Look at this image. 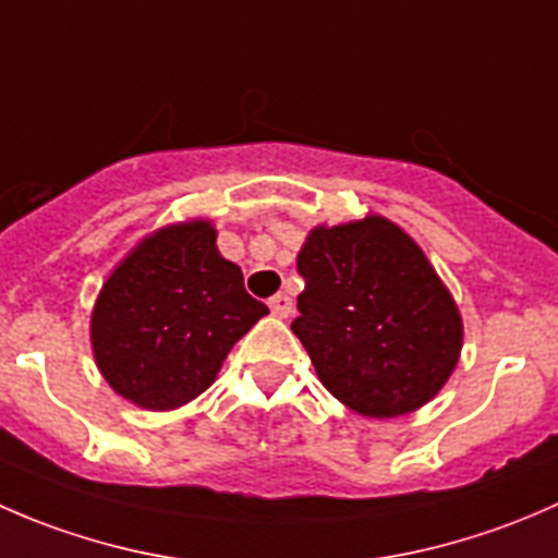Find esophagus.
I'll return each mask as SVG.
<instances>
[{"mask_svg":"<svg viewBox=\"0 0 558 558\" xmlns=\"http://www.w3.org/2000/svg\"><path fill=\"white\" fill-rule=\"evenodd\" d=\"M269 311H272V315H278V318H289V315H291V296L275 294L272 300H269Z\"/></svg>","mask_w":558,"mask_h":558,"instance_id":"1","label":"esophagus"}]
</instances>
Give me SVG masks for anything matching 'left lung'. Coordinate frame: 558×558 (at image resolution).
<instances>
[{"label":"left lung","instance_id":"8db88e82","mask_svg":"<svg viewBox=\"0 0 558 558\" xmlns=\"http://www.w3.org/2000/svg\"><path fill=\"white\" fill-rule=\"evenodd\" d=\"M296 269L305 291L291 331L326 391L364 418H399L440 393L464 324L421 245L384 216L318 223Z\"/></svg>","mask_w":558,"mask_h":558}]
</instances>
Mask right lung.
<instances>
[{"instance_id": "obj_1", "label": "right lung", "mask_w": 558, "mask_h": 558, "mask_svg": "<svg viewBox=\"0 0 558 558\" xmlns=\"http://www.w3.org/2000/svg\"><path fill=\"white\" fill-rule=\"evenodd\" d=\"M210 218L145 234L112 267L92 311V351L107 386L154 413L216 384L223 359L267 305L247 296Z\"/></svg>"}]
</instances>
